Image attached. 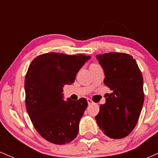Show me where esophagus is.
<instances>
[{
	"label": "esophagus",
	"instance_id": "34e87169",
	"mask_svg": "<svg viewBox=\"0 0 158 158\" xmlns=\"http://www.w3.org/2000/svg\"><path fill=\"white\" fill-rule=\"evenodd\" d=\"M87 101H88V105H91V104H94V102L91 100L90 99H87Z\"/></svg>",
	"mask_w": 158,
	"mask_h": 158
}]
</instances>
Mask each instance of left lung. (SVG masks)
Returning <instances> with one entry per match:
<instances>
[{"label": "left lung", "instance_id": "obj_1", "mask_svg": "<svg viewBox=\"0 0 158 158\" xmlns=\"http://www.w3.org/2000/svg\"><path fill=\"white\" fill-rule=\"evenodd\" d=\"M104 70V83L111 93L106 94L95 117L99 128L113 139L126 137L133 131L140 115L143 102V79L131 56L108 52L97 56Z\"/></svg>", "mask_w": 158, "mask_h": 158}]
</instances>
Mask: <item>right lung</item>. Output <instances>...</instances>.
I'll return each mask as SVG.
<instances>
[{
	"mask_svg": "<svg viewBox=\"0 0 158 158\" xmlns=\"http://www.w3.org/2000/svg\"><path fill=\"white\" fill-rule=\"evenodd\" d=\"M90 56L48 52L32 60L25 77L26 108L35 130L57 145L71 142L88 102L85 98L64 100L63 87L74 82Z\"/></svg>",
	"mask_w": 158,
	"mask_h": 158,
	"instance_id": "add662e5",
	"label": "right lung"
}]
</instances>
